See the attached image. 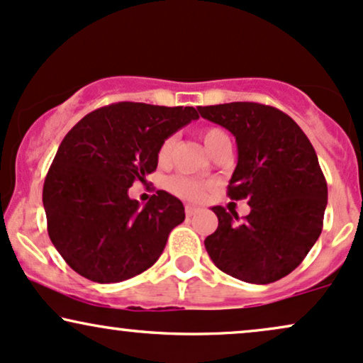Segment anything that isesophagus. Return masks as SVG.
I'll use <instances>...</instances> for the list:
<instances>
[{"label": "esophagus", "instance_id": "esophagus-1", "mask_svg": "<svg viewBox=\"0 0 363 363\" xmlns=\"http://www.w3.org/2000/svg\"><path fill=\"white\" fill-rule=\"evenodd\" d=\"M201 209L198 206H193V204H186V216H194L196 213H199Z\"/></svg>", "mask_w": 363, "mask_h": 363}]
</instances>
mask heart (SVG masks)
<instances>
[{"mask_svg": "<svg viewBox=\"0 0 363 363\" xmlns=\"http://www.w3.org/2000/svg\"><path fill=\"white\" fill-rule=\"evenodd\" d=\"M228 138L225 130L221 128H208L203 132V142L204 145L209 152L216 147V143L220 140ZM172 148H174V137H167L160 143L159 147V162H167L170 159V154H172ZM167 187L170 193L177 194L179 198H184L189 201H198L206 193V184H203L201 181H196L193 177H187V176H174L170 177L167 181Z\"/></svg>", "mask_w": 363, "mask_h": 363, "instance_id": "b5f03b06", "label": "heart"}]
</instances>
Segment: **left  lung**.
Listing matches in <instances>:
<instances>
[{"instance_id":"left-lung-1","label":"left lung","mask_w":363,"mask_h":363,"mask_svg":"<svg viewBox=\"0 0 363 363\" xmlns=\"http://www.w3.org/2000/svg\"><path fill=\"white\" fill-rule=\"evenodd\" d=\"M199 115L237 140L238 162L231 199H247L250 213L213 206L218 228L204 240L208 255L228 276L270 284L291 274L323 230L328 187L318 155L286 113L259 103L199 106Z\"/></svg>"}]
</instances>
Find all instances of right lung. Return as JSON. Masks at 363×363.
I'll return each instance as SVG.
<instances>
[{
  "mask_svg": "<svg viewBox=\"0 0 363 363\" xmlns=\"http://www.w3.org/2000/svg\"><path fill=\"white\" fill-rule=\"evenodd\" d=\"M198 118L193 106L123 101L91 111L65 135L42 201L49 237L69 267L110 284L155 264L184 206L165 191L140 206L128 187L157 169L160 143Z\"/></svg>",
  "mask_w": 363,
  "mask_h": 363,
  "instance_id": "right-lung-1",
  "label": "right lung"
}]
</instances>
